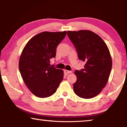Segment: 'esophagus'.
I'll list each match as a JSON object with an SVG mask.
<instances>
[{"mask_svg":"<svg viewBox=\"0 0 127 127\" xmlns=\"http://www.w3.org/2000/svg\"><path fill=\"white\" fill-rule=\"evenodd\" d=\"M64 73H65V74H67L70 73H72V72H71V71L67 70H64Z\"/></svg>","mask_w":127,"mask_h":127,"instance_id":"1","label":"esophagus"}]
</instances>
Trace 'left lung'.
<instances>
[{"label":"left lung","instance_id":"left-lung-1","mask_svg":"<svg viewBox=\"0 0 127 127\" xmlns=\"http://www.w3.org/2000/svg\"><path fill=\"white\" fill-rule=\"evenodd\" d=\"M67 34L75 47L84 69L76 70L77 81L73 90L84 99L96 96L106 85L112 67V60L107 45L101 37L88 30L68 31Z\"/></svg>","mask_w":127,"mask_h":127}]
</instances>
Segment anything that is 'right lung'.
Instances as JSON below:
<instances>
[{"label":"right lung","mask_w":127,"mask_h":127,"mask_svg":"<svg viewBox=\"0 0 127 127\" xmlns=\"http://www.w3.org/2000/svg\"><path fill=\"white\" fill-rule=\"evenodd\" d=\"M66 34V31L41 32L31 38L22 50L19 70L26 86L36 96L54 94L64 79V71L50 63Z\"/></svg>","instance_id":"obj_1"}]
</instances>
